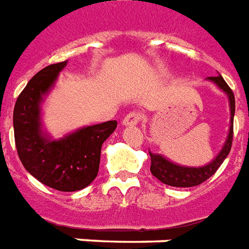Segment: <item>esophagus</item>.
<instances>
[{
    "label": "esophagus",
    "mask_w": 249,
    "mask_h": 249,
    "mask_svg": "<svg viewBox=\"0 0 249 249\" xmlns=\"http://www.w3.org/2000/svg\"><path fill=\"white\" fill-rule=\"evenodd\" d=\"M141 121V115L138 112H130L127 115L123 118V126H135L138 124V122Z\"/></svg>",
    "instance_id": "34e87169"
}]
</instances>
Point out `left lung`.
<instances>
[{"instance_id": "obj_1", "label": "left lung", "mask_w": 249, "mask_h": 249, "mask_svg": "<svg viewBox=\"0 0 249 249\" xmlns=\"http://www.w3.org/2000/svg\"><path fill=\"white\" fill-rule=\"evenodd\" d=\"M208 82L213 83L216 87L223 91L229 100V111H231V121H229V131L227 139L224 142L223 147L218 151V154L209 163L204 166H182L174 163L166 157L158 153L150 151V158H151V166L150 172L156 178H158L162 184L169 185V186H176V188H190V186H197L202 184L208 178H211L216 173L218 167L221 166L224 160L228 157L231 147H232V138H233V116H234V95L232 89L228 87L221 75L212 77H206Z\"/></svg>"}]
</instances>
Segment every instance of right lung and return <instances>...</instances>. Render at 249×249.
I'll list each match as a JSON object with an SVG mask.
<instances>
[{
	"instance_id": "1",
	"label": "right lung",
	"mask_w": 249,
	"mask_h": 249,
	"mask_svg": "<svg viewBox=\"0 0 249 249\" xmlns=\"http://www.w3.org/2000/svg\"><path fill=\"white\" fill-rule=\"evenodd\" d=\"M67 63L48 65L29 80L16 102L13 127L17 153L26 172L52 189L76 192L96 178L102 144L118 123L84 126L60 139L44 130L41 106Z\"/></svg>"
}]
</instances>
